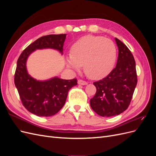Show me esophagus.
<instances>
[{
  "label": "esophagus",
  "instance_id": "esophagus-1",
  "mask_svg": "<svg viewBox=\"0 0 156 156\" xmlns=\"http://www.w3.org/2000/svg\"><path fill=\"white\" fill-rule=\"evenodd\" d=\"M77 83L79 84H81V85H87V84H88V83L87 81H83V80H81V79H79Z\"/></svg>",
  "mask_w": 156,
  "mask_h": 156
}]
</instances>
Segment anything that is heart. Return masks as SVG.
<instances>
[{"label": "heart", "mask_w": 156, "mask_h": 156, "mask_svg": "<svg viewBox=\"0 0 156 156\" xmlns=\"http://www.w3.org/2000/svg\"><path fill=\"white\" fill-rule=\"evenodd\" d=\"M116 60V48L114 42L102 36L87 35L73 44L66 64L76 71L84 65L87 76L98 80L110 73Z\"/></svg>", "instance_id": "obj_1"}]
</instances>
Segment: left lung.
Wrapping results in <instances>:
<instances>
[{
  "label": "left lung",
  "instance_id": "8db88e82",
  "mask_svg": "<svg viewBox=\"0 0 156 156\" xmlns=\"http://www.w3.org/2000/svg\"><path fill=\"white\" fill-rule=\"evenodd\" d=\"M119 48L116 67L107 77L93 84L96 92L90 101L101 116L119 115L128 108L137 83L135 61L127 47L115 37Z\"/></svg>",
  "mask_w": 156,
  "mask_h": 156
}]
</instances>
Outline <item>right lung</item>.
I'll return each instance as SVG.
<instances>
[{
    "instance_id": "1",
    "label": "right lung",
    "mask_w": 156,
    "mask_h": 156,
    "mask_svg": "<svg viewBox=\"0 0 156 156\" xmlns=\"http://www.w3.org/2000/svg\"><path fill=\"white\" fill-rule=\"evenodd\" d=\"M66 36L65 34L42 36L28 46L17 60L15 85L23 106L36 116H51L56 114L65 104L69 89L77 84V80L54 77L45 81H37L27 72V59L36 49L52 48L62 53Z\"/></svg>"
}]
</instances>
